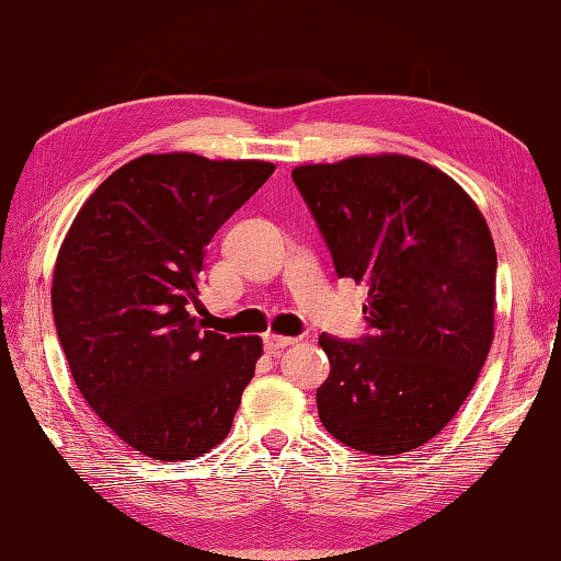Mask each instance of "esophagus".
Listing matches in <instances>:
<instances>
[{"mask_svg":"<svg viewBox=\"0 0 561 561\" xmlns=\"http://www.w3.org/2000/svg\"><path fill=\"white\" fill-rule=\"evenodd\" d=\"M294 343H296V337H289V335H274V333L265 335V347L270 350V353H279V350L289 347Z\"/></svg>","mask_w":561,"mask_h":561,"instance_id":"obj_1","label":"esophagus"}]
</instances>
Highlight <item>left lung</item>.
<instances>
[{
	"label": "left lung",
	"instance_id": "obj_1",
	"mask_svg": "<svg viewBox=\"0 0 561 561\" xmlns=\"http://www.w3.org/2000/svg\"><path fill=\"white\" fill-rule=\"evenodd\" d=\"M337 277L369 287L371 335L318 337L328 433L367 455L425 445L474 389L493 340L496 248L453 178L409 156H357L291 172Z\"/></svg>",
	"mask_w": 561,
	"mask_h": 561
}]
</instances>
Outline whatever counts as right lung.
Here are the masks:
<instances>
[{
	"label": "right lung",
	"instance_id": "add662e5",
	"mask_svg": "<svg viewBox=\"0 0 561 561\" xmlns=\"http://www.w3.org/2000/svg\"><path fill=\"white\" fill-rule=\"evenodd\" d=\"M274 172L262 160L162 152L96 186L53 272L55 331L90 409L136 453L180 462L224 443L262 340L190 313L206 245Z\"/></svg>",
	"mask_w": 561,
	"mask_h": 561
}]
</instances>
